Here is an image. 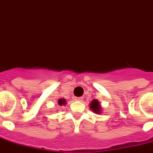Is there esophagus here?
I'll list each match as a JSON object with an SVG mask.
<instances>
[{
	"label": "esophagus",
	"instance_id": "esophagus-1",
	"mask_svg": "<svg viewBox=\"0 0 153 153\" xmlns=\"http://www.w3.org/2000/svg\"><path fill=\"white\" fill-rule=\"evenodd\" d=\"M76 100H78V101H82V98L81 97H78V98H76Z\"/></svg>",
	"mask_w": 153,
	"mask_h": 153
}]
</instances>
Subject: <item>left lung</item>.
<instances>
[{
	"instance_id": "left-lung-1",
	"label": "left lung",
	"mask_w": 153,
	"mask_h": 153,
	"mask_svg": "<svg viewBox=\"0 0 153 153\" xmlns=\"http://www.w3.org/2000/svg\"><path fill=\"white\" fill-rule=\"evenodd\" d=\"M90 108H91V110L97 114H100V112L101 111V107L100 105L99 104V101L97 100H93L90 104Z\"/></svg>"
}]
</instances>
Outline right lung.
<instances>
[{
  "mask_svg": "<svg viewBox=\"0 0 153 153\" xmlns=\"http://www.w3.org/2000/svg\"><path fill=\"white\" fill-rule=\"evenodd\" d=\"M65 103H66V100H65V99H63V98H62V99H59L58 100H57V104H58L60 106L65 105Z\"/></svg>",
  "mask_w": 153,
  "mask_h": 153,
  "instance_id": "obj_1",
  "label": "right lung"
}]
</instances>
